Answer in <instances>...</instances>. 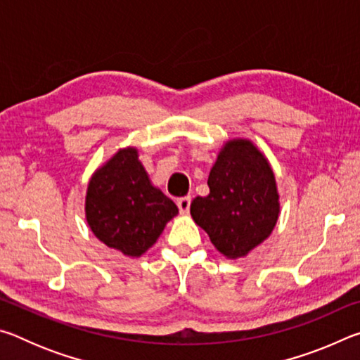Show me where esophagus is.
Here are the masks:
<instances>
[{"instance_id":"obj_1","label":"esophagus","mask_w":360,"mask_h":360,"mask_svg":"<svg viewBox=\"0 0 360 360\" xmlns=\"http://www.w3.org/2000/svg\"><path fill=\"white\" fill-rule=\"evenodd\" d=\"M191 203H192L191 195H188V197H182V198L178 200V208L181 211V214H187L188 210H191Z\"/></svg>"}]
</instances>
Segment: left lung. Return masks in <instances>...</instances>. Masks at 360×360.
<instances>
[{
    "label": "left lung",
    "mask_w": 360,
    "mask_h": 360,
    "mask_svg": "<svg viewBox=\"0 0 360 360\" xmlns=\"http://www.w3.org/2000/svg\"><path fill=\"white\" fill-rule=\"evenodd\" d=\"M208 187L210 193L191 205L193 221L225 257H245L278 221L279 195L270 163L249 139H231L219 152Z\"/></svg>",
    "instance_id": "obj_1"
}]
</instances>
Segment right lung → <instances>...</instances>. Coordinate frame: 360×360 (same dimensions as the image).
I'll return each mask as SVG.
<instances>
[{"instance_id": "obj_1", "label": "right lung", "mask_w": 360, "mask_h": 360, "mask_svg": "<svg viewBox=\"0 0 360 360\" xmlns=\"http://www.w3.org/2000/svg\"><path fill=\"white\" fill-rule=\"evenodd\" d=\"M178 206L150 184L135 148L120 149L92 176L85 217L96 238L129 257L154 245Z\"/></svg>"}]
</instances>
